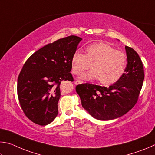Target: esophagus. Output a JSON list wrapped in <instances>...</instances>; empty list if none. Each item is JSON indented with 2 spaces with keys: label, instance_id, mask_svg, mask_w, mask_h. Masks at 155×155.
I'll return each instance as SVG.
<instances>
[{
  "label": "esophagus",
  "instance_id": "esophagus-1",
  "mask_svg": "<svg viewBox=\"0 0 155 155\" xmlns=\"http://www.w3.org/2000/svg\"><path fill=\"white\" fill-rule=\"evenodd\" d=\"M82 81H80V80H77V81H75V84H82Z\"/></svg>",
  "mask_w": 155,
  "mask_h": 155
}]
</instances>
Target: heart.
Wrapping results in <instances>:
<instances>
[{
	"mask_svg": "<svg viewBox=\"0 0 155 155\" xmlns=\"http://www.w3.org/2000/svg\"><path fill=\"white\" fill-rule=\"evenodd\" d=\"M91 70L80 75L82 80L99 79L103 84L109 85L117 82L124 72L127 66L126 55L116 50L105 43H97L88 46L85 54L75 51L71 58V71L75 75L88 69Z\"/></svg>",
	"mask_w": 155,
	"mask_h": 155,
	"instance_id": "obj_1",
	"label": "heart"
}]
</instances>
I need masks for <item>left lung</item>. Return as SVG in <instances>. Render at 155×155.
<instances>
[{
    "label": "left lung",
    "instance_id": "1",
    "mask_svg": "<svg viewBox=\"0 0 155 155\" xmlns=\"http://www.w3.org/2000/svg\"><path fill=\"white\" fill-rule=\"evenodd\" d=\"M127 65L117 82L109 87L85 83L76 86L82 105L93 118L109 120L123 116L137 102L144 80L142 60L134 49L125 46Z\"/></svg>",
    "mask_w": 155,
    "mask_h": 155
}]
</instances>
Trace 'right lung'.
I'll use <instances>...</instances> for the list:
<instances>
[{
  "label": "right lung",
  "instance_id": "right-lung-1",
  "mask_svg": "<svg viewBox=\"0 0 155 155\" xmlns=\"http://www.w3.org/2000/svg\"><path fill=\"white\" fill-rule=\"evenodd\" d=\"M82 40L71 35L43 46L24 64L18 78L17 91L24 114L34 123L44 126L58 114L62 80L73 81L71 58Z\"/></svg>",
  "mask_w": 155,
  "mask_h": 155
}]
</instances>
